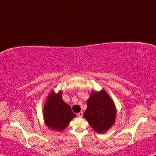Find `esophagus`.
Instances as JSON below:
<instances>
[{"label": "esophagus", "instance_id": "obj_1", "mask_svg": "<svg viewBox=\"0 0 156 156\" xmlns=\"http://www.w3.org/2000/svg\"><path fill=\"white\" fill-rule=\"evenodd\" d=\"M83 115V113L82 111H80V112H79L78 113V116H79V117H82Z\"/></svg>", "mask_w": 156, "mask_h": 156}]
</instances>
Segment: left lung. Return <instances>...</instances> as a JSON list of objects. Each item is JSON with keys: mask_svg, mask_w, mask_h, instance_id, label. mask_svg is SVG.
Here are the masks:
<instances>
[{"mask_svg": "<svg viewBox=\"0 0 156 156\" xmlns=\"http://www.w3.org/2000/svg\"><path fill=\"white\" fill-rule=\"evenodd\" d=\"M115 115L114 102L105 90L91 93L83 117L95 132L102 134L108 131L115 123Z\"/></svg>", "mask_w": 156, "mask_h": 156, "instance_id": "left-lung-1", "label": "left lung"}]
</instances>
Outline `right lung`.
I'll list each match as a JSON object with an SVG mask.
<instances>
[{
    "mask_svg": "<svg viewBox=\"0 0 156 156\" xmlns=\"http://www.w3.org/2000/svg\"><path fill=\"white\" fill-rule=\"evenodd\" d=\"M44 120L47 126L52 130L61 132L68 126L76 114L71 106L62 99V92L49 94L43 108Z\"/></svg>",
    "mask_w": 156,
    "mask_h": 156,
    "instance_id": "1",
    "label": "right lung"
}]
</instances>
